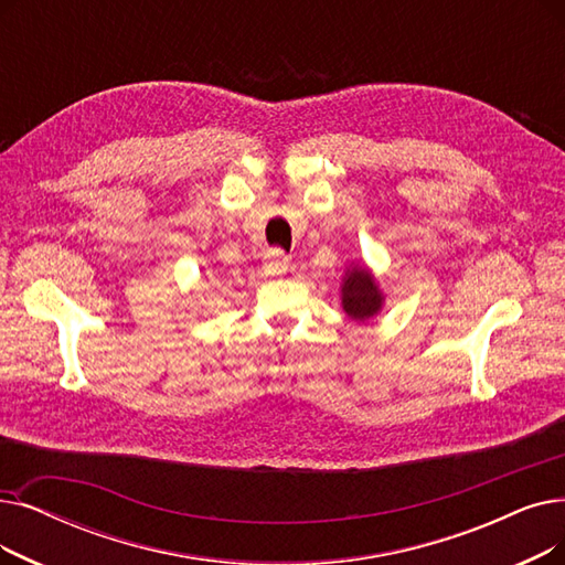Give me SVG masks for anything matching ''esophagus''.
Instances as JSON below:
<instances>
[{"label":"esophagus","mask_w":565,"mask_h":565,"mask_svg":"<svg viewBox=\"0 0 565 565\" xmlns=\"http://www.w3.org/2000/svg\"><path fill=\"white\" fill-rule=\"evenodd\" d=\"M286 269H288V256L281 249H273L265 256L263 273L267 277H281V275H286Z\"/></svg>","instance_id":"obj_1"}]
</instances>
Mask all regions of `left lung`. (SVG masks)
Instances as JSON below:
<instances>
[{"label":"left lung","mask_w":565,"mask_h":565,"mask_svg":"<svg viewBox=\"0 0 565 565\" xmlns=\"http://www.w3.org/2000/svg\"><path fill=\"white\" fill-rule=\"evenodd\" d=\"M341 302L343 309L355 321H364V318L374 316L381 309V290L374 281V277L366 273L364 267H355L343 279V288H341Z\"/></svg>","instance_id":"left-lung-1"}]
</instances>
